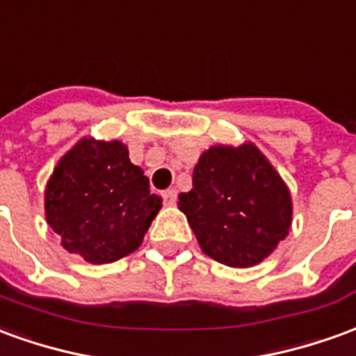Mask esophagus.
Returning a JSON list of instances; mask_svg holds the SVG:
<instances>
[{"label": "esophagus", "instance_id": "34e87169", "mask_svg": "<svg viewBox=\"0 0 356 356\" xmlns=\"http://www.w3.org/2000/svg\"><path fill=\"white\" fill-rule=\"evenodd\" d=\"M163 199H165V205H168V207L176 205V190L163 191Z\"/></svg>", "mask_w": 356, "mask_h": 356}]
</instances>
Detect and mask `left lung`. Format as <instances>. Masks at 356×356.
<instances>
[{"label":"left lung","mask_w":356,"mask_h":356,"mask_svg":"<svg viewBox=\"0 0 356 356\" xmlns=\"http://www.w3.org/2000/svg\"><path fill=\"white\" fill-rule=\"evenodd\" d=\"M178 199L201 251L234 268L263 263L293 220L287 184L251 142L203 151L193 188Z\"/></svg>","instance_id":"obj_1"}]
</instances>
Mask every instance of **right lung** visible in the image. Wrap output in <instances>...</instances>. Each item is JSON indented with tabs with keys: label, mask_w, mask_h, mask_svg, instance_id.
Here are the masks:
<instances>
[{
	"label": "right lung",
	"mask_w": 356,
	"mask_h": 356,
	"mask_svg": "<svg viewBox=\"0 0 356 356\" xmlns=\"http://www.w3.org/2000/svg\"><path fill=\"white\" fill-rule=\"evenodd\" d=\"M45 220L61 245L92 264L115 263L142 245L163 207L118 140H78L53 168Z\"/></svg>",
	"instance_id": "add662e5"
}]
</instances>
